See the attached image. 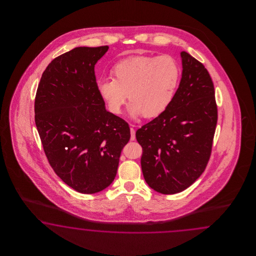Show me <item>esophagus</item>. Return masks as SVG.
I'll list each match as a JSON object with an SVG mask.
<instances>
[{
	"label": "esophagus",
	"mask_w": 256,
	"mask_h": 256,
	"mask_svg": "<svg viewBox=\"0 0 256 256\" xmlns=\"http://www.w3.org/2000/svg\"><path fill=\"white\" fill-rule=\"evenodd\" d=\"M130 140H135V130L133 128H130Z\"/></svg>",
	"instance_id": "obj_1"
}]
</instances>
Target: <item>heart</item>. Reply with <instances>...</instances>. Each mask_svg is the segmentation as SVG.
<instances>
[{
    "instance_id": "b5f03b06",
    "label": "heart",
    "mask_w": 256,
    "mask_h": 256,
    "mask_svg": "<svg viewBox=\"0 0 256 256\" xmlns=\"http://www.w3.org/2000/svg\"><path fill=\"white\" fill-rule=\"evenodd\" d=\"M112 78H102L98 91L108 110L120 114L128 98L133 116H158L172 100L180 80L178 62L169 55L135 56L117 62Z\"/></svg>"
}]
</instances>
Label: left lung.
<instances>
[{"label": "left lung", "instance_id": "obj_1", "mask_svg": "<svg viewBox=\"0 0 256 256\" xmlns=\"http://www.w3.org/2000/svg\"><path fill=\"white\" fill-rule=\"evenodd\" d=\"M182 78L163 112L136 132L148 186L178 194L200 178L210 160L218 121L212 78L204 66L181 52Z\"/></svg>", "mask_w": 256, "mask_h": 256}]
</instances>
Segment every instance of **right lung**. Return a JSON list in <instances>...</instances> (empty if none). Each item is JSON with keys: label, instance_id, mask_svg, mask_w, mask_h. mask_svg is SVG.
<instances>
[{"label": "right lung", "instance_id": "add662e5", "mask_svg": "<svg viewBox=\"0 0 256 256\" xmlns=\"http://www.w3.org/2000/svg\"><path fill=\"white\" fill-rule=\"evenodd\" d=\"M108 46H78L54 58L40 78L34 122L50 165L78 192L93 194L116 178L128 124L105 108L94 64Z\"/></svg>", "mask_w": 256, "mask_h": 256}]
</instances>
